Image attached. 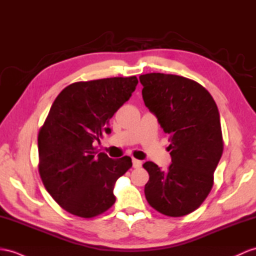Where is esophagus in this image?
<instances>
[{
  "label": "esophagus",
  "mask_w": 256,
  "mask_h": 256,
  "mask_svg": "<svg viewBox=\"0 0 256 256\" xmlns=\"http://www.w3.org/2000/svg\"><path fill=\"white\" fill-rule=\"evenodd\" d=\"M132 165H134V168H139L142 165V162L139 160H136V158H132Z\"/></svg>",
  "instance_id": "1"
}]
</instances>
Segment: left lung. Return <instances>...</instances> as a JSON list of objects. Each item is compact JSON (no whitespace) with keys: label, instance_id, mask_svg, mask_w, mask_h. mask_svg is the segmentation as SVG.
<instances>
[{"label":"left lung","instance_id":"1","mask_svg":"<svg viewBox=\"0 0 256 256\" xmlns=\"http://www.w3.org/2000/svg\"><path fill=\"white\" fill-rule=\"evenodd\" d=\"M139 79L146 106L170 136L172 156L167 172L153 162L143 164L150 175L146 198L162 214L184 216L200 206L214 184L224 150L217 105L194 80L160 72Z\"/></svg>","mask_w":256,"mask_h":256}]
</instances>
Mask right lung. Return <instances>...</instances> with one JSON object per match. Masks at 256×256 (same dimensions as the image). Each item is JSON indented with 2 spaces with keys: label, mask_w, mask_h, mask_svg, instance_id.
Returning a JSON list of instances; mask_svg holds the SVG:
<instances>
[{
  "label": "right lung",
  "mask_w": 256,
  "mask_h": 256,
  "mask_svg": "<svg viewBox=\"0 0 256 256\" xmlns=\"http://www.w3.org/2000/svg\"><path fill=\"white\" fill-rule=\"evenodd\" d=\"M138 79L114 77L74 82L53 102L39 130V174L62 208L82 218L103 214L116 201L117 179L132 158H110L93 143L110 134V120L136 90Z\"/></svg>",
  "instance_id": "add662e5"
}]
</instances>
